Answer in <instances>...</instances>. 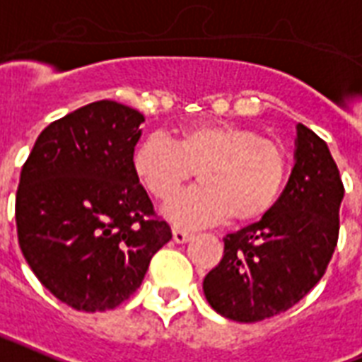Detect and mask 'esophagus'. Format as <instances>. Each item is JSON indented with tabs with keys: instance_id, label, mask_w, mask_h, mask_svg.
<instances>
[{
	"instance_id": "34e87169",
	"label": "esophagus",
	"mask_w": 362,
	"mask_h": 362,
	"mask_svg": "<svg viewBox=\"0 0 362 362\" xmlns=\"http://www.w3.org/2000/svg\"><path fill=\"white\" fill-rule=\"evenodd\" d=\"M173 239H175V243H187L189 239H192V233H187V231L175 228V230H173Z\"/></svg>"
}]
</instances>
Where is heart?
Listing matches in <instances>:
<instances>
[{
    "label": "heart",
    "instance_id": "obj_1",
    "mask_svg": "<svg viewBox=\"0 0 362 362\" xmlns=\"http://www.w3.org/2000/svg\"><path fill=\"white\" fill-rule=\"evenodd\" d=\"M134 173L157 199H169L197 173L201 186L167 203V216L184 228L252 222L279 199L288 175L283 142L256 129L230 123H197L178 132L146 136L132 156Z\"/></svg>",
    "mask_w": 362,
    "mask_h": 362
}]
</instances>
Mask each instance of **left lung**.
<instances>
[{"label": "left lung", "mask_w": 362, "mask_h": 362, "mask_svg": "<svg viewBox=\"0 0 362 362\" xmlns=\"http://www.w3.org/2000/svg\"><path fill=\"white\" fill-rule=\"evenodd\" d=\"M296 163L260 222L224 237V256L203 281L212 310L256 322L291 310L321 281L340 233L344 182L327 142L296 127Z\"/></svg>", "instance_id": "obj_1"}]
</instances>
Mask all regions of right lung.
Returning <instances> with one entry per match:
<instances>
[{
  "instance_id": "add662e5",
  "label": "right lung",
  "mask_w": 362,
  "mask_h": 362,
  "mask_svg": "<svg viewBox=\"0 0 362 362\" xmlns=\"http://www.w3.org/2000/svg\"><path fill=\"white\" fill-rule=\"evenodd\" d=\"M144 115L98 100L52 121L22 165L18 245L41 285L79 311H106L142 285L170 226L132 167Z\"/></svg>"
}]
</instances>
